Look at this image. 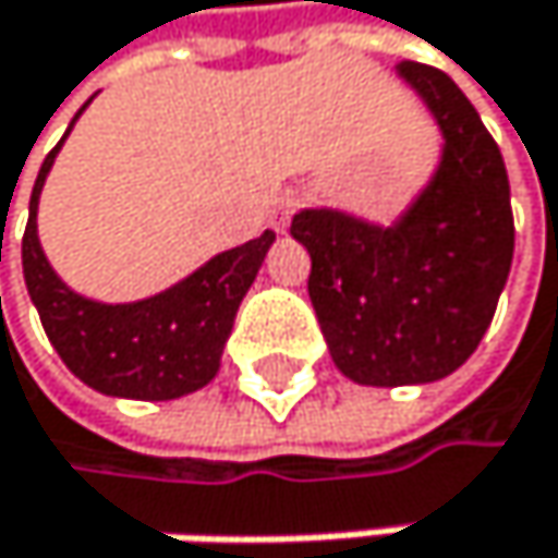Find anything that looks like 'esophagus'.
<instances>
[{
	"label": "esophagus",
	"instance_id": "1",
	"mask_svg": "<svg viewBox=\"0 0 558 558\" xmlns=\"http://www.w3.org/2000/svg\"><path fill=\"white\" fill-rule=\"evenodd\" d=\"M301 207V197L294 194V190H284L281 197L274 201V210H270V220H274V227L277 230H284L288 227V220L294 217V210Z\"/></svg>",
	"mask_w": 558,
	"mask_h": 558
}]
</instances>
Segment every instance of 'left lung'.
<instances>
[{"label": "left lung", "instance_id": "obj_1", "mask_svg": "<svg viewBox=\"0 0 558 558\" xmlns=\"http://www.w3.org/2000/svg\"><path fill=\"white\" fill-rule=\"evenodd\" d=\"M398 73L445 133L432 186L388 230L331 210L291 220L311 254L307 294L335 364L381 388L438 381L469 361L515 247L506 163L475 106L425 62L401 59Z\"/></svg>", "mask_w": 558, "mask_h": 558}]
</instances>
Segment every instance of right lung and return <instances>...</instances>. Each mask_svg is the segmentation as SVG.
Instances as JSON below:
<instances>
[{
    "label": "right lung",
    "mask_w": 558,
    "mask_h": 558,
    "mask_svg": "<svg viewBox=\"0 0 558 558\" xmlns=\"http://www.w3.org/2000/svg\"><path fill=\"white\" fill-rule=\"evenodd\" d=\"M56 149H49L36 177L23 233V274L46 338L66 368L102 395L167 401L204 388L220 368L233 314L254 284L274 233L264 230L257 241L217 254L186 281L149 301H86L52 274L36 238V204Z\"/></svg>",
    "instance_id": "add662e5"
}]
</instances>
